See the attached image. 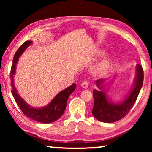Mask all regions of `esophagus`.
Returning <instances> with one entry per match:
<instances>
[{"mask_svg": "<svg viewBox=\"0 0 152 152\" xmlns=\"http://www.w3.org/2000/svg\"><path fill=\"white\" fill-rule=\"evenodd\" d=\"M81 86L83 88H88V84L87 82H83L82 84H81Z\"/></svg>", "mask_w": 152, "mask_h": 152, "instance_id": "obj_1", "label": "esophagus"}]
</instances>
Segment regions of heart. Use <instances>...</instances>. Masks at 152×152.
<instances>
[{
  "label": "heart",
  "mask_w": 152,
  "mask_h": 152,
  "mask_svg": "<svg viewBox=\"0 0 152 152\" xmlns=\"http://www.w3.org/2000/svg\"><path fill=\"white\" fill-rule=\"evenodd\" d=\"M104 55V52L99 50H97L95 53V55L97 57H100ZM112 66H113V64H112L111 60L109 58L106 57L94 66L92 69V72L96 76L104 77L109 73L112 69Z\"/></svg>",
  "instance_id": "heart-1"
}]
</instances>
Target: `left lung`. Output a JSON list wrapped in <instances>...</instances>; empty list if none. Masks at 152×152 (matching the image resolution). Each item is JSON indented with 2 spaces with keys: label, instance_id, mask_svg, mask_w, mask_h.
Returning a JSON list of instances; mask_svg holds the SVG:
<instances>
[{
  "label": "left lung",
  "instance_id": "1",
  "mask_svg": "<svg viewBox=\"0 0 152 152\" xmlns=\"http://www.w3.org/2000/svg\"><path fill=\"white\" fill-rule=\"evenodd\" d=\"M136 68V77L132 88L125 98L118 102H113L107 96L105 90L107 84L106 80L99 79L95 81L98 89L93 91L94 105L92 113L97 120L106 123H111L122 119L129 112L136 102L144 79L142 66L137 64Z\"/></svg>",
  "mask_w": 152,
  "mask_h": 152
}]
</instances>
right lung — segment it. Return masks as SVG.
Here are the masks:
<instances>
[{"mask_svg": "<svg viewBox=\"0 0 152 152\" xmlns=\"http://www.w3.org/2000/svg\"><path fill=\"white\" fill-rule=\"evenodd\" d=\"M31 41H27L20 45L19 48L16 52L14 56L12 62L10 78H11V85L12 87V93L18 107L26 117H28L35 121L41 123H51L59 119L65 111L67 100L70 95L73 92L76 88V84H72L64 90L60 91L48 104L43 107L36 108L29 105L18 94L15 86H14V77L16 74V67L19 57L21 56L24 51L32 44Z\"/></svg>", "mask_w": 152, "mask_h": 152, "instance_id": "right-lung-1", "label": "right lung"}]
</instances>
